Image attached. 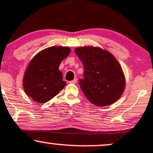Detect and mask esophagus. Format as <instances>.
Instances as JSON below:
<instances>
[{
  "mask_svg": "<svg viewBox=\"0 0 153 153\" xmlns=\"http://www.w3.org/2000/svg\"><path fill=\"white\" fill-rule=\"evenodd\" d=\"M77 81H78V79H77L76 78H75L73 79V80H71V83H76Z\"/></svg>",
  "mask_w": 153,
  "mask_h": 153,
  "instance_id": "obj_1",
  "label": "esophagus"
}]
</instances>
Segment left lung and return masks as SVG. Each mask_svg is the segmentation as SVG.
Wrapping results in <instances>:
<instances>
[{"label":"left lung","instance_id":"1","mask_svg":"<svg viewBox=\"0 0 153 153\" xmlns=\"http://www.w3.org/2000/svg\"><path fill=\"white\" fill-rule=\"evenodd\" d=\"M75 52L84 67L83 79H79V85L85 97L98 106L116 102L125 88V78L113 54L92 46L79 47Z\"/></svg>","mask_w":153,"mask_h":153}]
</instances>
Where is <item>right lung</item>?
<instances>
[{
  "mask_svg": "<svg viewBox=\"0 0 153 153\" xmlns=\"http://www.w3.org/2000/svg\"><path fill=\"white\" fill-rule=\"evenodd\" d=\"M70 53L68 47H51L42 50L30 61L24 73L23 86L34 101L46 103L65 86L59 66Z\"/></svg>",
  "mask_w": 153,
  "mask_h": 153,
  "instance_id": "1",
  "label": "right lung"
}]
</instances>
